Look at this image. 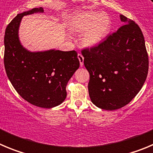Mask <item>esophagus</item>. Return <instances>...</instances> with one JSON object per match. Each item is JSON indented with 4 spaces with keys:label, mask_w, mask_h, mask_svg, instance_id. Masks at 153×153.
Listing matches in <instances>:
<instances>
[{
    "label": "esophagus",
    "mask_w": 153,
    "mask_h": 153,
    "mask_svg": "<svg viewBox=\"0 0 153 153\" xmlns=\"http://www.w3.org/2000/svg\"><path fill=\"white\" fill-rule=\"evenodd\" d=\"M78 59H79L80 65H81V66H83V65H84V56L81 55V53H78Z\"/></svg>",
    "instance_id": "34e87169"
}]
</instances>
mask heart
<instances>
[{
	"label": "heart",
	"instance_id": "1",
	"mask_svg": "<svg viewBox=\"0 0 153 153\" xmlns=\"http://www.w3.org/2000/svg\"><path fill=\"white\" fill-rule=\"evenodd\" d=\"M74 32H84L81 35L82 44L93 48L100 44L108 35L112 27V21L105 13L88 11L75 14L68 23Z\"/></svg>",
	"mask_w": 153,
	"mask_h": 153
}]
</instances>
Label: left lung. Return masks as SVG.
Segmentation results:
<instances>
[{"instance_id": "8db88e82", "label": "left lung", "mask_w": 153, "mask_h": 153, "mask_svg": "<svg viewBox=\"0 0 153 153\" xmlns=\"http://www.w3.org/2000/svg\"><path fill=\"white\" fill-rule=\"evenodd\" d=\"M124 25L97 46L81 51L90 74L91 102L105 110H115L129 103L145 82L149 59L140 28L120 15Z\"/></svg>"}]
</instances>
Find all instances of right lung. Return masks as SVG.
<instances>
[{"mask_svg":"<svg viewBox=\"0 0 153 153\" xmlns=\"http://www.w3.org/2000/svg\"><path fill=\"white\" fill-rule=\"evenodd\" d=\"M44 13L42 7L19 13L10 22L4 35V66L13 88L25 100L36 106L50 109L66 98L67 83L79 68L76 51L51 49L31 52L19 38L24 16Z\"/></svg>","mask_w":153,"mask_h":153,"instance_id":"right-lung-1","label":"right lung"}]
</instances>
